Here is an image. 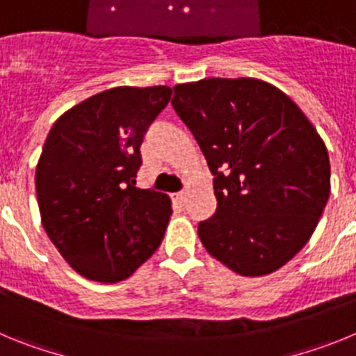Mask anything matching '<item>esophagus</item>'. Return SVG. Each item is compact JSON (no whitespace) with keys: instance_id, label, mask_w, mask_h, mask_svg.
Masks as SVG:
<instances>
[{"instance_id":"1","label":"esophagus","mask_w":356,"mask_h":356,"mask_svg":"<svg viewBox=\"0 0 356 356\" xmlns=\"http://www.w3.org/2000/svg\"><path fill=\"white\" fill-rule=\"evenodd\" d=\"M172 200H175L176 203H180V205H185V203H187V194L176 193V194H172Z\"/></svg>"}]
</instances>
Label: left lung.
Listing matches in <instances>:
<instances>
[{
  "instance_id": "8db88e82",
  "label": "left lung",
  "mask_w": 356,
  "mask_h": 356,
  "mask_svg": "<svg viewBox=\"0 0 356 356\" xmlns=\"http://www.w3.org/2000/svg\"><path fill=\"white\" fill-rule=\"evenodd\" d=\"M171 105L213 176L216 212L197 225L205 250L242 276L280 269L312 237L330 196L328 151L312 122L254 78L176 85Z\"/></svg>"
}]
</instances>
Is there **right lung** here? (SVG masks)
<instances>
[{
	"mask_svg": "<svg viewBox=\"0 0 356 356\" xmlns=\"http://www.w3.org/2000/svg\"><path fill=\"white\" fill-rule=\"evenodd\" d=\"M171 87H115L65 112L49 130L35 172L48 237L85 278L115 284L162 242L171 201L137 188L140 144Z\"/></svg>",
	"mask_w": 356,
	"mask_h": 356,
	"instance_id": "right-lung-1",
	"label": "right lung"
}]
</instances>
